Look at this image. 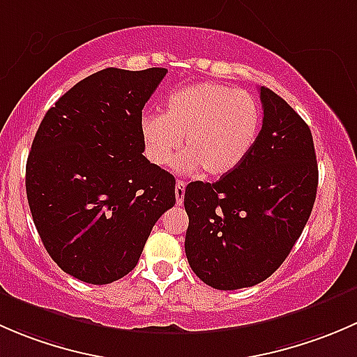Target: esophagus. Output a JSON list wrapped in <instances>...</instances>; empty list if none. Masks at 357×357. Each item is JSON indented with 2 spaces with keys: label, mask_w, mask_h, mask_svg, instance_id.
I'll list each match as a JSON object with an SVG mask.
<instances>
[{
  "label": "esophagus",
  "mask_w": 357,
  "mask_h": 357,
  "mask_svg": "<svg viewBox=\"0 0 357 357\" xmlns=\"http://www.w3.org/2000/svg\"><path fill=\"white\" fill-rule=\"evenodd\" d=\"M185 188H186V183L185 181H181V179H179V181H176L174 193H176V202H178L179 205H181L183 202H185Z\"/></svg>",
  "instance_id": "obj_1"
}]
</instances>
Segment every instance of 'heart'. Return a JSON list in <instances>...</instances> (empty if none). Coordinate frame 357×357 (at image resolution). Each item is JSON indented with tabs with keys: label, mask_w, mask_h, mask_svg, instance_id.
Masks as SVG:
<instances>
[{
	"label": "heart",
	"mask_w": 357,
	"mask_h": 357,
	"mask_svg": "<svg viewBox=\"0 0 357 357\" xmlns=\"http://www.w3.org/2000/svg\"><path fill=\"white\" fill-rule=\"evenodd\" d=\"M261 124V107L247 91L199 82L171 93L162 114L143 115L139 131L152 164L171 165L183 138V171L221 178L250 155Z\"/></svg>",
	"instance_id": "1"
}]
</instances>
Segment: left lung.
<instances>
[{"instance_id": "8db88e82", "label": "left lung", "mask_w": 357, "mask_h": 357, "mask_svg": "<svg viewBox=\"0 0 357 357\" xmlns=\"http://www.w3.org/2000/svg\"><path fill=\"white\" fill-rule=\"evenodd\" d=\"M262 128L250 155L214 183L186 186L185 252L197 276L218 290L254 287L273 275L301 236L318 190L309 126L261 86Z\"/></svg>"}]
</instances>
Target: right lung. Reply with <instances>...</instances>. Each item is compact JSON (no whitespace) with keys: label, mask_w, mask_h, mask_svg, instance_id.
Returning a JSON list of instances; mask_svg holds the SVG:
<instances>
[{"label":"right lung","mask_w":357,"mask_h":357,"mask_svg":"<svg viewBox=\"0 0 357 357\" xmlns=\"http://www.w3.org/2000/svg\"><path fill=\"white\" fill-rule=\"evenodd\" d=\"M167 68H103L46 112L25 165L41 242L62 271L107 285L138 264L176 204V179L143 155L142 110Z\"/></svg>","instance_id":"obj_1"}]
</instances>
